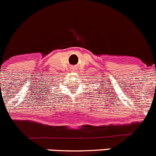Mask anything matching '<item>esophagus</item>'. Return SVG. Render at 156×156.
I'll list each match as a JSON object with an SVG mask.
<instances>
[{
	"mask_svg": "<svg viewBox=\"0 0 156 156\" xmlns=\"http://www.w3.org/2000/svg\"><path fill=\"white\" fill-rule=\"evenodd\" d=\"M72 70H75V69H74V68H72Z\"/></svg>",
	"mask_w": 156,
	"mask_h": 156,
	"instance_id": "obj_1",
	"label": "esophagus"
}]
</instances>
